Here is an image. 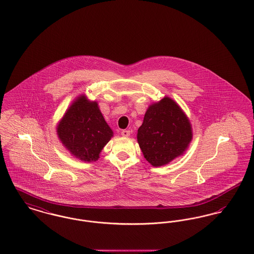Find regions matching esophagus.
Returning <instances> with one entry per match:
<instances>
[{"mask_svg": "<svg viewBox=\"0 0 254 254\" xmlns=\"http://www.w3.org/2000/svg\"><path fill=\"white\" fill-rule=\"evenodd\" d=\"M121 134L123 137H128V136L130 135V131H129V130H126V129H124V130H122Z\"/></svg>", "mask_w": 254, "mask_h": 254, "instance_id": "1", "label": "esophagus"}]
</instances>
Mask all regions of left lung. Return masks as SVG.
I'll list each match as a JSON object with an SVG mask.
<instances>
[{"label":"left lung","mask_w":254,"mask_h":254,"mask_svg":"<svg viewBox=\"0 0 254 254\" xmlns=\"http://www.w3.org/2000/svg\"><path fill=\"white\" fill-rule=\"evenodd\" d=\"M192 139L191 125L176 102L165 97L148 107L137 133L146 161L153 167L183 155Z\"/></svg>","instance_id":"obj_1"}]
</instances>
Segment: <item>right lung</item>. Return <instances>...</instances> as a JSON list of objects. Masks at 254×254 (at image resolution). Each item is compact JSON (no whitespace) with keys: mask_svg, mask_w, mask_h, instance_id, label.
Wrapping results in <instances>:
<instances>
[{"mask_svg":"<svg viewBox=\"0 0 254 254\" xmlns=\"http://www.w3.org/2000/svg\"><path fill=\"white\" fill-rule=\"evenodd\" d=\"M62 144L84 162L99 159L100 152L113 136L97 102L80 95L66 110L57 127Z\"/></svg>","mask_w":254,"mask_h":254,"instance_id":"obj_1","label":"right lung"}]
</instances>
